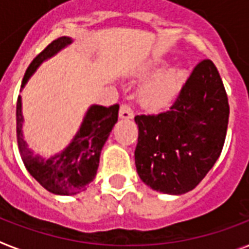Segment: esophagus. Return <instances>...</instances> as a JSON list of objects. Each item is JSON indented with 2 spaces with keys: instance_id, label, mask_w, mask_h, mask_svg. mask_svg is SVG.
<instances>
[{
  "instance_id": "esophagus-1",
  "label": "esophagus",
  "mask_w": 249,
  "mask_h": 249,
  "mask_svg": "<svg viewBox=\"0 0 249 249\" xmlns=\"http://www.w3.org/2000/svg\"><path fill=\"white\" fill-rule=\"evenodd\" d=\"M119 118L121 119H132L134 118V112L127 105H122L119 108Z\"/></svg>"
}]
</instances>
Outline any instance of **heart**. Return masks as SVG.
<instances>
[{
    "label": "heart",
    "instance_id": "obj_1",
    "mask_svg": "<svg viewBox=\"0 0 249 249\" xmlns=\"http://www.w3.org/2000/svg\"><path fill=\"white\" fill-rule=\"evenodd\" d=\"M164 67V62L160 59L154 61L146 67H143L139 71V77H148L151 74L160 71ZM187 74L183 69L172 67L167 69L164 71L159 72L146 83H143L139 91L138 98L139 102L144 108L150 111H160L170 106L175 99L178 94L182 90Z\"/></svg>",
    "mask_w": 249,
    "mask_h": 249
}]
</instances>
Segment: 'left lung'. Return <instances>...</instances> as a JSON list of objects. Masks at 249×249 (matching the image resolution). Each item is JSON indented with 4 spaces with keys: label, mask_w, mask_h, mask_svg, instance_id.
<instances>
[{
    "label": "left lung",
    "mask_w": 249,
    "mask_h": 249,
    "mask_svg": "<svg viewBox=\"0 0 249 249\" xmlns=\"http://www.w3.org/2000/svg\"><path fill=\"white\" fill-rule=\"evenodd\" d=\"M230 106L215 65L204 59L170 110L137 115L135 166L154 191L183 195L203 180L224 146Z\"/></svg>",
    "instance_id": "8db88e82"
}]
</instances>
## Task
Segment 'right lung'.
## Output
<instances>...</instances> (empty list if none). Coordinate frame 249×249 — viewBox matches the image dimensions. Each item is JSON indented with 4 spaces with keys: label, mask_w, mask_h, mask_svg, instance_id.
Segmentation results:
<instances>
[{
    "label": "right lung",
    "mask_w": 249,
    "mask_h": 249,
    "mask_svg": "<svg viewBox=\"0 0 249 249\" xmlns=\"http://www.w3.org/2000/svg\"><path fill=\"white\" fill-rule=\"evenodd\" d=\"M71 42L70 37H61L39 53L25 72L21 90L26 86L38 67L71 45ZM118 105L110 107L91 105L85 112L82 123L70 143L62 151L50 158H45L39 154L36 155L23 138L22 127L25 119L22 114V97L19 95L17 102V142L23 164L29 174L45 190L54 195L69 196L85 191L97 175L101 152L112 127L118 122Z\"/></svg>",
    "instance_id": "add662e5"
}]
</instances>
